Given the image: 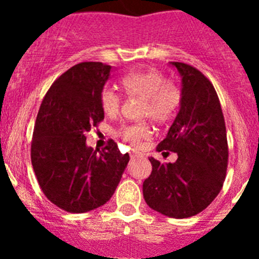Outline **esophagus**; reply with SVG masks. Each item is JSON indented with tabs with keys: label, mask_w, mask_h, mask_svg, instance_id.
Returning <instances> with one entry per match:
<instances>
[{
	"label": "esophagus",
	"mask_w": 259,
	"mask_h": 259,
	"mask_svg": "<svg viewBox=\"0 0 259 259\" xmlns=\"http://www.w3.org/2000/svg\"><path fill=\"white\" fill-rule=\"evenodd\" d=\"M130 155H131L132 158H135V157H140V155H143V154L139 152H136V150H132V152H130Z\"/></svg>",
	"instance_id": "esophagus-1"
}]
</instances>
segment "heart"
Returning <instances> with one entry per match:
<instances>
[{
  "mask_svg": "<svg viewBox=\"0 0 259 259\" xmlns=\"http://www.w3.org/2000/svg\"><path fill=\"white\" fill-rule=\"evenodd\" d=\"M124 93L130 97L144 100L141 115L150 116L155 123L170 122L182 105V91L175 83L167 81L166 76L155 68L130 71L119 80ZM122 95L111 87H105L100 93V105L107 116L118 115L122 109ZM118 136L131 145H139L152 136L146 122H137L119 128Z\"/></svg>",
  "mask_w": 259,
  "mask_h": 259,
  "instance_id": "1",
  "label": "heart"
}]
</instances>
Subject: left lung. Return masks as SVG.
<instances>
[{"label": "left lung", "instance_id": "8db88e82", "mask_svg": "<svg viewBox=\"0 0 259 259\" xmlns=\"http://www.w3.org/2000/svg\"><path fill=\"white\" fill-rule=\"evenodd\" d=\"M182 75V105L158 152L178 153L174 163L149 158L143 184L145 202L170 218H189L206 209L226 179L228 144L223 111L211 81L193 66L171 62ZM168 152L163 153V155Z\"/></svg>", "mask_w": 259, "mask_h": 259}]
</instances>
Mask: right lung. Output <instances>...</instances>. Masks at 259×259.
Wrapping results in <instances>:
<instances>
[{
  "instance_id": "obj_1",
  "label": "right lung",
  "mask_w": 259,
  "mask_h": 259,
  "mask_svg": "<svg viewBox=\"0 0 259 259\" xmlns=\"http://www.w3.org/2000/svg\"><path fill=\"white\" fill-rule=\"evenodd\" d=\"M111 74L101 62L72 66L52 84L38 109L31 161L48 200L68 212H85L111 198L127 167L110 140L102 150L85 144V132L104 120L100 93Z\"/></svg>"
}]
</instances>
